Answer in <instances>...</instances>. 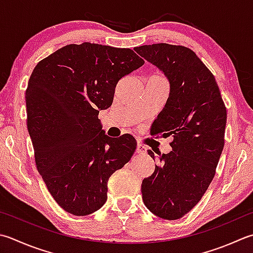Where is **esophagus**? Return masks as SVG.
<instances>
[{"mask_svg":"<svg viewBox=\"0 0 253 253\" xmlns=\"http://www.w3.org/2000/svg\"><path fill=\"white\" fill-rule=\"evenodd\" d=\"M146 152H147V148L145 146H142L141 143H138L136 153H138V155H143V153H146Z\"/></svg>","mask_w":253,"mask_h":253,"instance_id":"obj_1","label":"esophagus"}]
</instances>
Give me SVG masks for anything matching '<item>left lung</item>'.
<instances>
[{
    "label": "left lung",
    "mask_w": 253,
    "mask_h": 253,
    "mask_svg": "<svg viewBox=\"0 0 253 253\" xmlns=\"http://www.w3.org/2000/svg\"><path fill=\"white\" fill-rule=\"evenodd\" d=\"M165 72L170 94L151 135L172 136V151L159 153L155 172L142 180V200L152 214L175 220L204 195L225 145L227 110L214 74L190 48L169 43L136 47ZM155 160V153L148 150Z\"/></svg>",
    "instance_id": "8db88e82"
}]
</instances>
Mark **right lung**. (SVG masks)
Listing matches in <instances>:
<instances>
[{
	"label": "right lung",
	"instance_id": "add662e5",
	"mask_svg": "<svg viewBox=\"0 0 253 253\" xmlns=\"http://www.w3.org/2000/svg\"><path fill=\"white\" fill-rule=\"evenodd\" d=\"M145 60L129 48L67 44L35 67L26 90L27 129L38 172L66 211L85 216L107 200V182L130 160L136 139L111 138L98 113L118 81Z\"/></svg>",
	"mask_w": 253,
	"mask_h": 253
}]
</instances>
